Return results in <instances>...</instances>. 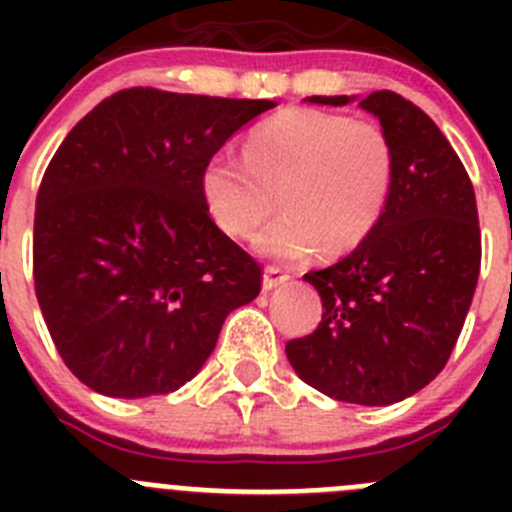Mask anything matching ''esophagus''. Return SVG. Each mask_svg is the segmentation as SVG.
<instances>
[{"instance_id": "obj_1", "label": "esophagus", "mask_w": 512, "mask_h": 512, "mask_svg": "<svg viewBox=\"0 0 512 512\" xmlns=\"http://www.w3.org/2000/svg\"><path fill=\"white\" fill-rule=\"evenodd\" d=\"M289 279V274L287 271H282L279 269V266H266L264 269V292H271V289H277V287H282L284 282H287Z\"/></svg>"}]
</instances>
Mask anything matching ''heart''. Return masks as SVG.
<instances>
[{"label":"heart","instance_id":"1","mask_svg":"<svg viewBox=\"0 0 512 512\" xmlns=\"http://www.w3.org/2000/svg\"><path fill=\"white\" fill-rule=\"evenodd\" d=\"M395 151L372 120L320 110H284L253 130L243 161L215 156L202 171V197L223 233L246 238L277 207L256 248L277 259H302L315 248L359 246L390 200Z\"/></svg>","mask_w":512,"mask_h":512}]
</instances>
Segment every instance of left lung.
<instances>
[{
  "label": "left lung",
  "instance_id": "1",
  "mask_svg": "<svg viewBox=\"0 0 512 512\" xmlns=\"http://www.w3.org/2000/svg\"><path fill=\"white\" fill-rule=\"evenodd\" d=\"M341 107L356 97H307ZM390 135L395 176L379 223L354 251L305 282L323 320L287 343L297 377L356 405H392L441 372L472 305L482 261L474 187L420 107L395 92L359 102Z\"/></svg>",
  "mask_w": 512,
  "mask_h": 512
}]
</instances>
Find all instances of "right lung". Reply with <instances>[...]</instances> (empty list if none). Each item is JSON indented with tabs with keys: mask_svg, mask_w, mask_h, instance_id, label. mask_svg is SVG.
Returning <instances> with one entry per match:
<instances>
[{
	"mask_svg": "<svg viewBox=\"0 0 512 512\" xmlns=\"http://www.w3.org/2000/svg\"><path fill=\"white\" fill-rule=\"evenodd\" d=\"M271 107L122 89L58 146L35 200V295L63 364L94 392L179 390L230 310L261 292V266L212 223L202 171Z\"/></svg>",
	"mask_w": 512,
	"mask_h": 512,
	"instance_id": "right-lung-1",
	"label": "right lung"
}]
</instances>
